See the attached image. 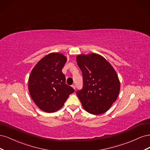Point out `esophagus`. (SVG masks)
Here are the masks:
<instances>
[{
  "mask_svg": "<svg viewBox=\"0 0 150 150\" xmlns=\"http://www.w3.org/2000/svg\"><path fill=\"white\" fill-rule=\"evenodd\" d=\"M71 86H72V88H74V89H76V85H75L74 84H72V85Z\"/></svg>",
  "mask_w": 150,
  "mask_h": 150,
  "instance_id": "1",
  "label": "esophagus"
}]
</instances>
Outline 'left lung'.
<instances>
[{
  "mask_svg": "<svg viewBox=\"0 0 150 150\" xmlns=\"http://www.w3.org/2000/svg\"><path fill=\"white\" fill-rule=\"evenodd\" d=\"M77 64L82 71L83 85L76 94L86 111L93 115L107 111L120 89L116 72L105 59L97 54L79 55Z\"/></svg>",
  "mask_w": 150,
  "mask_h": 150,
  "instance_id": "1",
  "label": "left lung"
}]
</instances>
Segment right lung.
Instances as JSON below:
<instances>
[{"label": "right lung", "mask_w": 150, "mask_h": 150, "mask_svg": "<svg viewBox=\"0 0 150 150\" xmlns=\"http://www.w3.org/2000/svg\"><path fill=\"white\" fill-rule=\"evenodd\" d=\"M66 57L59 53H51L35 66L29 79L32 99L40 110L53 112L61 108L69 95L74 92L66 84L62 72Z\"/></svg>", "instance_id": "1"}]
</instances>
